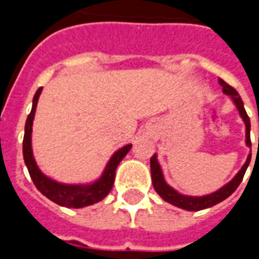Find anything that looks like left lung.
Listing matches in <instances>:
<instances>
[{
	"mask_svg": "<svg viewBox=\"0 0 259 259\" xmlns=\"http://www.w3.org/2000/svg\"><path fill=\"white\" fill-rule=\"evenodd\" d=\"M219 84L222 85V91L232 98V101L237 108L239 111L240 116L243 119V122L245 124V144L247 147H251V139H250V129H251V123H250V118L248 115L245 112L244 109V104L241 101V97L239 96V93L234 90L233 87H230L228 83H225L222 79H219ZM258 144H259V139H258ZM259 148V147H258ZM251 161V154H248L247 157V161L245 163L241 166L237 175L234 176L233 179L230 180L229 183L221 187L219 190L213 191L211 194L206 195H201V197H194V195H186V194H180L179 191H176L174 187L165 182V178H163L162 169H161V165L158 162L157 154H154L150 159V166H151V179H152V186L154 189L157 191L159 197L162 198L163 201H166L169 204L172 205L178 206V208H182V209H186V211H201V209H205V208H211V206L217 205L219 204L221 201L226 200L229 195L233 194L234 190L239 187V185L241 183V180L244 178V174L248 165H250Z\"/></svg>",
	"mask_w": 259,
	"mask_h": 259,
	"instance_id": "1",
	"label": "left lung"
}]
</instances>
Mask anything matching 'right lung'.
I'll use <instances>...</instances> for the list:
<instances>
[{
  "instance_id": "right-lung-1",
  "label": "right lung",
  "mask_w": 259,
  "mask_h": 259,
  "mask_svg": "<svg viewBox=\"0 0 259 259\" xmlns=\"http://www.w3.org/2000/svg\"><path fill=\"white\" fill-rule=\"evenodd\" d=\"M41 91L42 89L40 87L33 97V107H31L29 116L26 119L25 137H23V159H25L29 175L37 187V190L46 195L48 200L54 201L55 204L61 206H68V208H83V206L93 205L98 201L104 200L112 189L119 162L130 151L132 144L123 146L116 152H113V155L108 161L101 176L94 180L93 183L65 185V183H59V182L50 179L37 166L34 157H33V150H31V130H33L31 126H33L37 102H38V97L41 94Z\"/></svg>"
}]
</instances>
